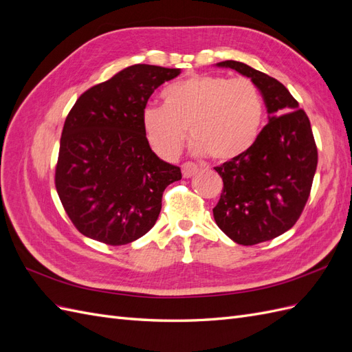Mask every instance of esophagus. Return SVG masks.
<instances>
[{
	"instance_id": "1",
	"label": "esophagus",
	"mask_w": 352,
	"mask_h": 352,
	"mask_svg": "<svg viewBox=\"0 0 352 352\" xmlns=\"http://www.w3.org/2000/svg\"><path fill=\"white\" fill-rule=\"evenodd\" d=\"M198 172V166L195 163H185L182 166L184 177H192Z\"/></svg>"
}]
</instances>
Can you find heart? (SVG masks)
<instances>
[{
	"label": "heart",
	"instance_id": "1",
	"mask_svg": "<svg viewBox=\"0 0 352 352\" xmlns=\"http://www.w3.org/2000/svg\"><path fill=\"white\" fill-rule=\"evenodd\" d=\"M164 107L150 104L142 111L148 144L164 160L175 158L189 132L197 154L229 160L247 151L260 133L264 102L250 79L201 74L170 85Z\"/></svg>",
	"mask_w": 352,
	"mask_h": 352
}]
</instances>
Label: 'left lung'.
Instances as JSON below:
<instances>
[{"label":"left lung","mask_w":352,"mask_h":352,"mask_svg":"<svg viewBox=\"0 0 352 352\" xmlns=\"http://www.w3.org/2000/svg\"><path fill=\"white\" fill-rule=\"evenodd\" d=\"M233 69L257 85L269 123L247 151L214 167L223 192L212 216L217 226L239 245L270 241L289 230L310 197L317 168V146L304 110L283 85L241 61Z\"/></svg>","instance_id":"left-lung-1"}]
</instances>
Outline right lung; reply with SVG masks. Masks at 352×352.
Listing matches in <instances>:
<instances>
[{
    "label": "right lung",
    "instance_id": "add662e5",
    "mask_svg": "<svg viewBox=\"0 0 352 352\" xmlns=\"http://www.w3.org/2000/svg\"><path fill=\"white\" fill-rule=\"evenodd\" d=\"M179 74L180 69L129 66L74 102L60 140L56 188L82 235L126 245L155 225L164 189L182 173L151 150L142 111L160 85Z\"/></svg>",
    "mask_w": 352,
    "mask_h": 352
}]
</instances>
